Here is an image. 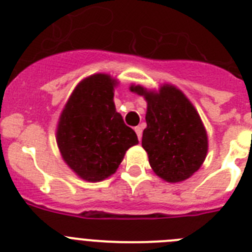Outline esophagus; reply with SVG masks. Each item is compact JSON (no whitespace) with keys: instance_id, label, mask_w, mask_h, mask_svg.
Here are the masks:
<instances>
[{"instance_id":"obj_1","label":"esophagus","mask_w":252,"mask_h":252,"mask_svg":"<svg viewBox=\"0 0 252 252\" xmlns=\"http://www.w3.org/2000/svg\"><path fill=\"white\" fill-rule=\"evenodd\" d=\"M135 132H136V135H137V139L141 140V136H142V127H141V126H137V127H135Z\"/></svg>"}]
</instances>
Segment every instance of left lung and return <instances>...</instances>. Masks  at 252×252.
<instances>
[{
	"mask_svg": "<svg viewBox=\"0 0 252 252\" xmlns=\"http://www.w3.org/2000/svg\"><path fill=\"white\" fill-rule=\"evenodd\" d=\"M148 101L142 148L153 170L166 182L188 179L201 168L207 155L208 140L201 117L186 95L173 86L159 93L131 87Z\"/></svg>",
	"mask_w": 252,
	"mask_h": 252,
	"instance_id": "left-lung-1",
	"label": "left lung"
}]
</instances>
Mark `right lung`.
Segmentation results:
<instances>
[{"instance_id": "add662e5", "label": "right lung", "mask_w": 252, "mask_h": 252, "mask_svg": "<svg viewBox=\"0 0 252 252\" xmlns=\"http://www.w3.org/2000/svg\"><path fill=\"white\" fill-rule=\"evenodd\" d=\"M115 82L94 74L78 84L60 116L57 142L64 161L82 179L99 182L113 174L136 133L113 103Z\"/></svg>"}]
</instances>
